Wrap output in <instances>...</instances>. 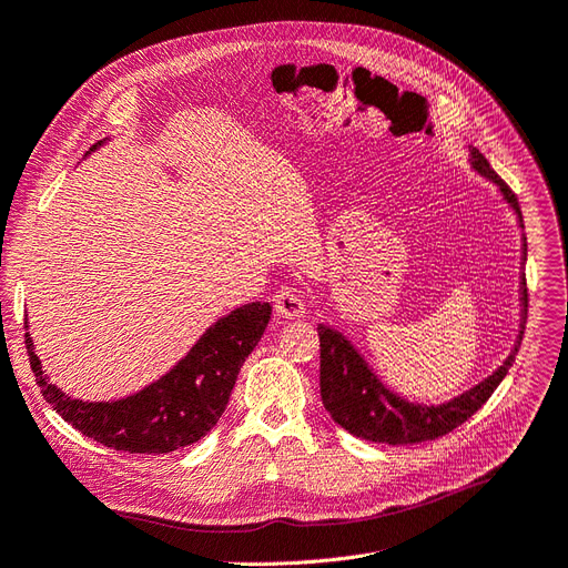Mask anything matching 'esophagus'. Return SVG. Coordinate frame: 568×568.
<instances>
[{"label": "esophagus", "instance_id": "obj_1", "mask_svg": "<svg viewBox=\"0 0 568 568\" xmlns=\"http://www.w3.org/2000/svg\"><path fill=\"white\" fill-rule=\"evenodd\" d=\"M273 308H276V313L283 318H302L306 311V302L302 300L297 287L281 285L273 292Z\"/></svg>", "mask_w": 568, "mask_h": 568}]
</instances>
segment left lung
I'll list each match as a JSON object with an SVG mask.
<instances>
[{"mask_svg":"<svg viewBox=\"0 0 568 568\" xmlns=\"http://www.w3.org/2000/svg\"><path fill=\"white\" fill-rule=\"evenodd\" d=\"M475 171L494 180L503 196L517 207V196L513 189L498 178V173L489 165L479 150H470ZM519 213V210H517ZM521 217V215H519ZM527 302V300H524ZM321 337V395L323 405L339 424L355 437L369 439V443H386V445H416L426 443V439L443 437L466 424L468 418L485 405L491 393L508 374L519 344L515 346V355H510L508 363L498 367L487 382L475 386L470 393L456 397V400L439 405V407H424L400 400L395 393L386 390L379 379L367 369L365 361L353 346L325 325L318 327Z\"/></svg>","mask_w":568,"mask_h":568,"instance_id":"8db88e82","label":"left lung"}]
</instances>
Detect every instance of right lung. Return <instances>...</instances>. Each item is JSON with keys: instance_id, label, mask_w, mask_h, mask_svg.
<instances>
[{"instance_id": "right-lung-1", "label": "right lung", "mask_w": 568, "mask_h": 568, "mask_svg": "<svg viewBox=\"0 0 568 568\" xmlns=\"http://www.w3.org/2000/svg\"><path fill=\"white\" fill-rule=\"evenodd\" d=\"M268 318L271 306L264 302L236 308L210 327L163 379L119 403L72 400L47 382L30 334H26V348L41 395L72 428L116 452L168 454L199 443L217 424Z\"/></svg>"}]
</instances>
